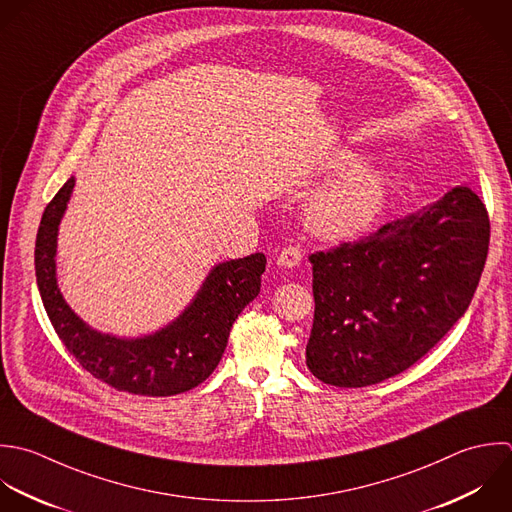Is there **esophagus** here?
Instances as JSON below:
<instances>
[{
  "label": "esophagus",
  "mask_w": 512,
  "mask_h": 512,
  "mask_svg": "<svg viewBox=\"0 0 512 512\" xmlns=\"http://www.w3.org/2000/svg\"><path fill=\"white\" fill-rule=\"evenodd\" d=\"M303 251L297 245H289L285 249H281V253L277 255V265L281 267H295L301 263Z\"/></svg>",
  "instance_id": "1"
}]
</instances>
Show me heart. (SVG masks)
<instances>
[{
    "mask_svg": "<svg viewBox=\"0 0 512 512\" xmlns=\"http://www.w3.org/2000/svg\"><path fill=\"white\" fill-rule=\"evenodd\" d=\"M385 199V177L373 169H355L309 199L305 223L313 233L327 239L355 237L377 221Z\"/></svg>",
    "mask_w": 512,
    "mask_h": 512,
    "instance_id": "b5f03b06",
    "label": "heart"
}]
</instances>
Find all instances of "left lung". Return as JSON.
<instances>
[{
    "label": "left lung",
    "mask_w": 512,
    "mask_h": 512,
    "mask_svg": "<svg viewBox=\"0 0 512 512\" xmlns=\"http://www.w3.org/2000/svg\"><path fill=\"white\" fill-rule=\"evenodd\" d=\"M489 239L485 203L455 187L359 241L313 253L309 371L349 389L407 371L469 309Z\"/></svg>",
    "instance_id": "1"
}]
</instances>
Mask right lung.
<instances>
[{
  "mask_svg": "<svg viewBox=\"0 0 512 512\" xmlns=\"http://www.w3.org/2000/svg\"><path fill=\"white\" fill-rule=\"evenodd\" d=\"M73 185L75 179H67L47 203L35 239L37 287L57 337L87 373L117 391L171 397L201 385L219 365L235 319L259 295L265 255L215 265L193 303L153 335H101L69 309L55 279L57 227Z\"/></svg>",
  "mask_w": 512,
  "mask_h": 512,
  "instance_id": "1",
  "label": "right lung"
}]
</instances>
